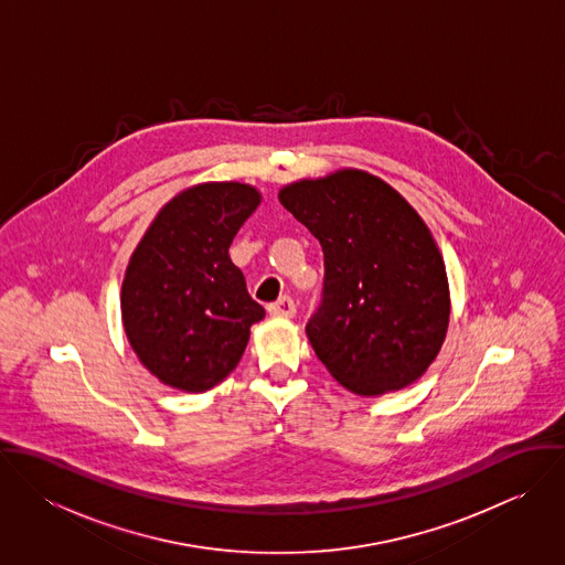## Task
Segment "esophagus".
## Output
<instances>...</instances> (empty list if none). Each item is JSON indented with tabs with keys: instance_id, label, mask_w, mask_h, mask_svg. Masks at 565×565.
<instances>
[{
	"instance_id": "esophagus-1",
	"label": "esophagus",
	"mask_w": 565,
	"mask_h": 565,
	"mask_svg": "<svg viewBox=\"0 0 565 565\" xmlns=\"http://www.w3.org/2000/svg\"><path fill=\"white\" fill-rule=\"evenodd\" d=\"M269 313L280 316V318H294L296 316V302L289 296H282L274 305H269Z\"/></svg>"
}]
</instances>
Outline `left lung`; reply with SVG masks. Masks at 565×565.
Returning <instances> with one entry per match:
<instances>
[{
	"label": "left lung",
	"mask_w": 565,
	"mask_h": 565,
	"mask_svg": "<svg viewBox=\"0 0 565 565\" xmlns=\"http://www.w3.org/2000/svg\"><path fill=\"white\" fill-rule=\"evenodd\" d=\"M278 200L322 245V302L307 337L326 370L359 396L415 383L450 320L446 265L422 217L361 169L287 184Z\"/></svg>",
	"instance_id": "1"
}]
</instances>
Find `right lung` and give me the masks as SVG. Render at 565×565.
<instances>
[{"instance_id": "right-lung-1", "label": "right lung", "mask_w": 565, "mask_h": 565, "mask_svg": "<svg viewBox=\"0 0 565 565\" xmlns=\"http://www.w3.org/2000/svg\"><path fill=\"white\" fill-rule=\"evenodd\" d=\"M260 193L204 182L169 200L130 256L121 285L124 330L164 385L200 394L242 361L249 326L265 309L247 294L228 247Z\"/></svg>"}]
</instances>
